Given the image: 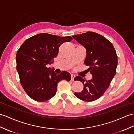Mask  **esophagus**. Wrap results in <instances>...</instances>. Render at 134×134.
<instances>
[{
	"instance_id": "obj_1",
	"label": "esophagus",
	"mask_w": 134,
	"mask_h": 134,
	"mask_svg": "<svg viewBox=\"0 0 134 134\" xmlns=\"http://www.w3.org/2000/svg\"><path fill=\"white\" fill-rule=\"evenodd\" d=\"M75 77V75L74 74H71V81H74V78Z\"/></svg>"
}]
</instances>
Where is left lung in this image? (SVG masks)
I'll return each instance as SVG.
<instances>
[{
    "instance_id": "8db88e82",
    "label": "left lung",
    "mask_w": 134,
    "mask_h": 134,
    "mask_svg": "<svg viewBox=\"0 0 134 134\" xmlns=\"http://www.w3.org/2000/svg\"><path fill=\"white\" fill-rule=\"evenodd\" d=\"M73 38L86 49L85 64L92 78L85 80L81 76H76L75 80L83 84L81 92H75L77 98L83 101L92 102L103 95L116 74L118 57L113 44L101 35L87 32L72 36Z\"/></svg>"
}]
</instances>
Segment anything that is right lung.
I'll use <instances>...</instances> for the list:
<instances>
[{
    "instance_id": "right-lung-1",
    "label": "right lung",
    "mask_w": 134,
    "mask_h": 134,
    "mask_svg": "<svg viewBox=\"0 0 134 134\" xmlns=\"http://www.w3.org/2000/svg\"><path fill=\"white\" fill-rule=\"evenodd\" d=\"M71 36L60 37L42 33L27 39L17 51L16 70L21 85L30 97L37 102L50 99L57 91L62 80H71L67 71L56 74L47 64L53 63L60 46L72 40Z\"/></svg>"
}]
</instances>
